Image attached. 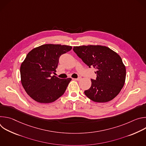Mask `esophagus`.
I'll return each mask as SVG.
<instances>
[{
    "instance_id": "esophagus-1",
    "label": "esophagus",
    "mask_w": 146,
    "mask_h": 146,
    "mask_svg": "<svg viewBox=\"0 0 146 146\" xmlns=\"http://www.w3.org/2000/svg\"><path fill=\"white\" fill-rule=\"evenodd\" d=\"M81 79V77H78V78H75V80H77V81H79V80H80Z\"/></svg>"
}]
</instances>
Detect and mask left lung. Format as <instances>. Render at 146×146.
Segmentation results:
<instances>
[{
	"label": "left lung",
	"mask_w": 146,
	"mask_h": 146,
	"mask_svg": "<svg viewBox=\"0 0 146 146\" xmlns=\"http://www.w3.org/2000/svg\"><path fill=\"white\" fill-rule=\"evenodd\" d=\"M73 50L89 68L96 70V78L91 79V87L84 91L85 95L98 103L113 99L123 87L126 77L125 66L119 55L102 46H77Z\"/></svg>",
	"instance_id": "1"
}]
</instances>
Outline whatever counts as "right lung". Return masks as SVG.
I'll return each instance as SVG.
<instances>
[{
	"instance_id": "obj_1",
	"label": "right lung",
	"mask_w": 146,
	"mask_h": 146,
	"mask_svg": "<svg viewBox=\"0 0 146 146\" xmlns=\"http://www.w3.org/2000/svg\"><path fill=\"white\" fill-rule=\"evenodd\" d=\"M71 46L44 44L31 50L20 68L22 85L35 101L49 103L63 95L72 80L52 76L61 55L70 51Z\"/></svg>"
}]
</instances>
